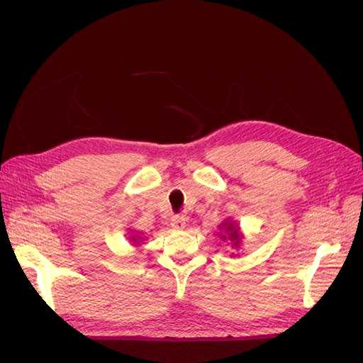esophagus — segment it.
Here are the masks:
<instances>
[{
    "instance_id": "1",
    "label": "esophagus",
    "mask_w": 363,
    "mask_h": 363,
    "mask_svg": "<svg viewBox=\"0 0 363 363\" xmlns=\"http://www.w3.org/2000/svg\"><path fill=\"white\" fill-rule=\"evenodd\" d=\"M171 228L174 230H183L186 228V218L183 216H174L171 220Z\"/></svg>"
}]
</instances>
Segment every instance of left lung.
<instances>
[{"instance_id": "left-lung-1", "label": "left lung", "mask_w": 363, "mask_h": 363, "mask_svg": "<svg viewBox=\"0 0 363 363\" xmlns=\"http://www.w3.org/2000/svg\"><path fill=\"white\" fill-rule=\"evenodd\" d=\"M218 229L221 232H218L220 238L223 240H229L232 248L238 250L240 247V244H242V239H244V235L242 232H240V228L236 224V221L230 220V218H226L223 223H220ZM232 257H233V252H232Z\"/></svg>"}]
</instances>
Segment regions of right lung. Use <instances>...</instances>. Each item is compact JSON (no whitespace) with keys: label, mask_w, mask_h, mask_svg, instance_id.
<instances>
[{"label":"right lung","mask_w":363,"mask_h":363,"mask_svg":"<svg viewBox=\"0 0 363 363\" xmlns=\"http://www.w3.org/2000/svg\"><path fill=\"white\" fill-rule=\"evenodd\" d=\"M130 233H131V236L128 238V239H130V242H133V245H134V247H139V245L143 242V239L139 236V233H140V232H137V230H133V229H131V230H130Z\"/></svg>","instance_id":"add662e5"}]
</instances>
